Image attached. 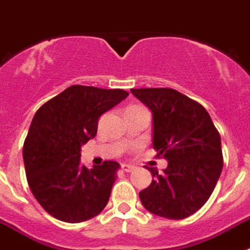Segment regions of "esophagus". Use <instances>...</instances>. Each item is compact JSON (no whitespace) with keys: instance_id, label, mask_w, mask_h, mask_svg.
<instances>
[{"instance_id":"obj_1","label":"esophagus","mask_w":250,"mask_h":250,"mask_svg":"<svg viewBox=\"0 0 250 250\" xmlns=\"http://www.w3.org/2000/svg\"><path fill=\"white\" fill-rule=\"evenodd\" d=\"M122 169H123V170H125V171H127V173H129V171L133 170V169H135V167H132V165L123 164V165H122Z\"/></svg>"}]
</instances>
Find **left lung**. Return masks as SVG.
<instances>
[{
  "label": "left lung",
  "instance_id": "left-lung-1",
  "mask_svg": "<svg viewBox=\"0 0 250 250\" xmlns=\"http://www.w3.org/2000/svg\"><path fill=\"white\" fill-rule=\"evenodd\" d=\"M131 93L152 113V146L167 167L152 174V182L140 192L148 212L182 220L207 202L222 170L221 137L200 103L174 89L146 87Z\"/></svg>",
  "mask_w": 250,
  "mask_h": 250
}]
</instances>
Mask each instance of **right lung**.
Instances as JSON below:
<instances>
[{
    "label": "right lung",
    "instance_id": "1",
    "mask_svg": "<svg viewBox=\"0 0 250 250\" xmlns=\"http://www.w3.org/2000/svg\"><path fill=\"white\" fill-rule=\"evenodd\" d=\"M127 96L122 89L73 85L35 113L22 148L25 173L39 205L57 220L86 221L105 208L119 164L87 169L80 151L96 136L100 115Z\"/></svg>",
    "mask_w": 250,
    "mask_h": 250
}]
</instances>
